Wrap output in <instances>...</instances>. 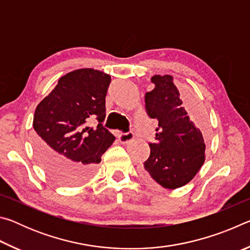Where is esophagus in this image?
I'll use <instances>...</instances> for the list:
<instances>
[{
	"mask_svg": "<svg viewBox=\"0 0 250 250\" xmlns=\"http://www.w3.org/2000/svg\"><path fill=\"white\" fill-rule=\"evenodd\" d=\"M134 138V134L132 132H126V133H121L118 135V139H119V141L121 143H124V145H128L131 141L133 140Z\"/></svg>",
	"mask_w": 250,
	"mask_h": 250,
	"instance_id": "obj_1",
	"label": "esophagus"
}]
</instances>
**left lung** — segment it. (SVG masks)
<instances>
[{"mask_svg": "<svg viewBox=\"0 0 250 250\" xmlns=\"http://www.w3.org/2000/svg\"><path fill=\"white\" fill-rule=\"evenodd\" d=\"M154 89L146 94V108L156 121L155 142L149 143L150 156L142 174L164 188H182L201 170L205 161V141L184 109L180 91L170 75L151 78Z\"/></svg>", "mask_w": 250, "mask_h": 250, "instance_id": "left-lung-1", "label": "left lung"}]
</instances>
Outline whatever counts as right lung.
I'll list each match as a JSON object with an SVG mask.
<instances>
[{
	"instance_id": "right-lung-1",
	"label": "right lung",
	"mask_w": 250,
	"mask_h": 250,
	"mask_svg": "<svg viewBox=\"0 0 250 250\" xmlns=\"http://www.w3.org/2000/svg\"><path fill=\"white\" fill-rule=\"evenodd\" d=\"M110 75L94 68L77 69L59 78L37 104L34 149L41 166L62 185H78L95 174L115 135L104 128ZM96 117V128L85 124Z\"/></svg>"
}]
</instances>
